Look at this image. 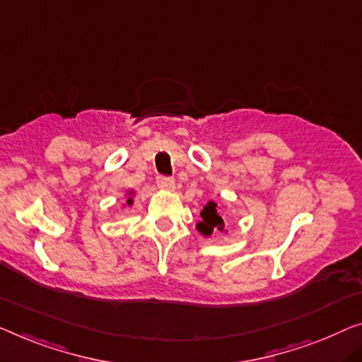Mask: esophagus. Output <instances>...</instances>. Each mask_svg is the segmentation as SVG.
Returning <instances> with one entry per match:
<instances>
[{"label":"esophagus","mask_w":362,"mask_h":362,"mask_svg":"<svg viewBox=\"0 0 362 362\" xmlns=\"http://www.w3.org/2000/svg\"><path fill=\"white\" fill-rule=\"evenodd\" d=\"M158 187L163 188V190H172L175 187V180L172 177H165V175H158Z\"/></svg>","instance_id":"obj_1"}]
</instances>
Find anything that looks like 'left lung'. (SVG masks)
Listing matches in <instances>:
<instances>
[{"mask_svg": "<svg viewBox=\"0 0 362 362\" xmlns=\"http://www.w3.org/2000/svg\"><path fill=\"white\" fill-rule=\"evenodd\" d=\"M216 206H218V204L209 202L202 211L203 221L198 224V230L204 235L211 234L213 229H223V226H224L223 218L218 214V209H216Z\"/></svg>", "mask_w": 362, "mask_h": 362, "instance_id": "8db88e82", "label": "left lung"}]
</instances>
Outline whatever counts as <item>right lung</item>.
<instances>
[{
  "mask_svg": "<svg viewBox=\"0 0 362 362\" xmlns=\"http://www.w3.org/2000/svg\"><path fill=\"white\" fill-rule=\"evenodd\" d=\"M128 204H132V198H129V199H128Z\"/></svg>",
  "mask_w": 362,
  "mask_h": 362,
  "instance_id": "right-lung-1",
  "label": "right lung"
}]
</instances>
